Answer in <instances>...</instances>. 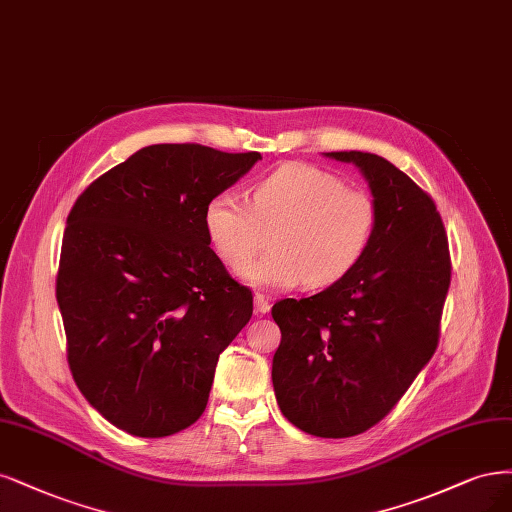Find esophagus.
<instances>
[{
  "label": "esophagus",
  "instance_id": "1",
  "mask_svg": "<svg viewBox=\"0 0 512 512\" xmlns=\"http://www.w3.org/2000/svg\"><path fill=\"white\" fill-rule=\"evenodd\" d=\"M254 309H256V313H269V309H271V303H269V298L267 296H262V294H256L254 296Z\"/></svg>",
  "mask_w": 512,
  "mask_h": 512
}]
</instances>
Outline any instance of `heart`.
Returning <instances> with one entry per match:
<instances>
[{
  "instance_id": "heart-1",
  "label": "heart",
  "mask_w": 512,
  "mask_h": 512,
  "mask_svg": "<svg viewBox=\"0 0 512 512\" xmlns=\"http://www.w3.org/2000/svg\"><path fill=\"white\" fill-rule=\"evenodd\" d=\"M375 222L377 207L366 190L301 163L258 182L250 205L220 192L203 211L211 250L228 267L255 255L270 235L272 252L239 269L243 281L267 290H292L301 281L309 288L337 284L362 258Z\"/></svg>"
}]
</instances>
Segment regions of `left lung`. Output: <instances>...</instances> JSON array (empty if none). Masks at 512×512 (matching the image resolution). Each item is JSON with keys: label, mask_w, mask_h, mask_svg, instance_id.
Instances as JSON below:
<instances>
[{"label": "left lung", "mask_w": 512, "mask_h": 512, "mask_svg": "<svg viewBox=\"0 0 512 512\" xmlns=\"http://www.w3.org/2000/svg\"><path fill=\"white\" fill-rule=\"evenodd\" d=\"M326 156L358 167L368 182L375 231L337 284L273 305L281 343L271 377L290 424L347 438L390 413L434 356L451 260L434 201L407 173L368 152Z\"/></svg>", "instance_id": "obj_1"}]
</instances>
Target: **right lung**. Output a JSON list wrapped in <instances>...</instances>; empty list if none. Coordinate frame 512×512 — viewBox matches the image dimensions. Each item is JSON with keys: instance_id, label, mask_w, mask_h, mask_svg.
Instances as JSON below:
<instances>
[{"instance_id": "right-lung-1", "label": "right lung", "mask_w": 512, "mask_h": 512, "mask_svg": "<svg viewBox=\"0 0 512 512\" xmlns=\"http://www.w3.org/2000/svg\"><path fill=\"white\" fill-rule=\"evenodd\" d=\"M260 158L154 144L69 211L57 275L67 360L116 428L161 438L203 415L218 358L252 317V292L209 248L203 211Z\"/></svg>"}]
</instances>
